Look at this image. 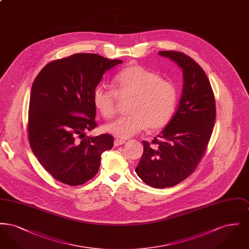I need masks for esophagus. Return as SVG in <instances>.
I'll list each match as a JSON object with an SVG mask.
<instances>
[{
    "mask_svg": "<svg viewBox=\"0 0 249 249\" xmlns=\"http://www.w3.org/2000/svg\"><path fill=\"white\" fill-rule=\"evenodd\" d=\"M126 141L125 140H122V139H116L115 141H114V145L115 146H119L120 144H123V143H125Z\"/></svg>",
    "mask_w": 249,
    "mask_h": 249,
    "instance_id": "esophagus-1",
    "label": "esophagus"
}]
</instances>
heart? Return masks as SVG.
I'll return each mask as SVG.
<instances>
[{
    "label": "heart",
    "instance_id": "heart-1",
    "mask_svg": "<svg viewBox=\"0 0 249 249\" xmlns=\"http://www.w3.org/2000/svg\"><path fill=\"white\" fill-rule=\"evenodd\" d=\"M113 87L99 85L93 93V104L106 119L112 118L119 99H130V116L121 117L104 127L108 133L127 139L146 127L156 130L165 127L173 118L178 104L176 86L141 65H130L119 71Z\"/></svg>",
    "mask_w": 249,
    "mask_h": 249
}]
</instances>
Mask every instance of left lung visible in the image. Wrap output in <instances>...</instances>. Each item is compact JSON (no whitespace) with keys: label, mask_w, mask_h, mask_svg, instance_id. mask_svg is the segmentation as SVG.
I'll return each mask as SVG.
<instances>
[{"label":"left lung","mask_w":249,"mask_h":249,"mask_svg":"<svg viewBox=\"0 0 249 249\" xmlns=\"http://www.w3.org/2000/svg\"><path fill=\"white\" fill-rule=\"evenodd\" d=\"M159 55L176 62L183 72L178 110L153 145L142 141L143 153L135 172L146 185L173 187L190 177L205 152L215 120V104L208 77L189 56L177 51Z\"/></svg>","instance_id":"left-lung-1"}]
</instances>
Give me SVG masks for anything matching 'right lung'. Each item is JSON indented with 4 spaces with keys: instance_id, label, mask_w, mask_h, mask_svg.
I'll use <instances>...</instances> for the list:
<instances>
[{
    "instance_id": "add662e5",
    "label": "right lung",
    "mask_w": 249,
    "mask_h": 249,
    "mask_svg": "<svg viewBox=\"0 0 249 249\" xmlns=\"http://www.w3.org/2000/svg\"><path fill=\"white\" fill-rule=\"evenodd\" d=\"M122 63L78 53L49 62L31 90L28 135L38 161L59 182L82 185L98 173L102 153L113 147L110 134L86 136L96 127L95 89L106 71Z\"/></svg>"
}]
</instances>
